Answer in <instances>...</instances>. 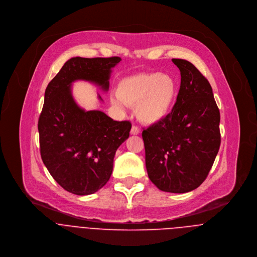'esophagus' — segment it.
<instances>
[{"mask_svg":"<svg viewBox=\"0 0 257 257\" xmlns=\"http://www.w3.org/2000/svg\"><path fill=\"white\" fill-rule=\"evenodd\" d=\"M140 127L138 125H133L132 130H131V134L132 135H139L140 134Z\"/></svg>","mask_w":257,"mask_h":257,"instance_id":"esophagus-1","label":"esophagus"}]
</instances>
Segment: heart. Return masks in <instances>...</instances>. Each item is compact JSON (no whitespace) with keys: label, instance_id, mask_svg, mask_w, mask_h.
I'll list each match as a JSON object with an SVG mask.
<instances>
[{"label":"heart","instance_id":"heart-1","mask_svg":"<svg viewBox=\"0 0 257 257\" xmlns=\"http://www.w3.org/2000/svg\"><path fill=\"white\" fill-rule=\"evenodd\" d=\"M178 91V80L171 74L159 72L124 78L119 81L116 88L120 101L126 105H136L137 116L147 123L158 122L170 112Z\"/></svg>","mask_w":257,"mask_h":257}]
</instances>
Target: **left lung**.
I'll use <instances>...</instances> for the list:
<instances>
[{"instance_id":"left-lung-1","label":"left lung","mask_w":257,"mask_h":257,"mask_svg":"<svg viewBox=\"0 0 257 257\" xmlns=\"http://www.w3.org/2000/svg\"><path fill=\"white\" fill-rule=\"evenodd\" d=\"M181 85L172 111L144 128L146 167L162 191L186 193L207 178L218 154L220 111L207 78L189 61L172 59Z\"/></svg>"}]
</instances>
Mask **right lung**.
I'll use <instances>...</instances> for the list:
<instances>
[{
  "label": "right lung",
  "mask_w": 257,
  "mask_h": 257,
  "mask_svg": "<svg viewBox=\"0 0 257 257\" xmlns=\"http://www.w3.org/2000/svg\"><path fill=\"white\" fill-rule=\"evenodd\" d=\"M120 60L71 58L45 90L38 120L41 158L53 179L72 194L90 195L107 183L115 152L128 138L132 123L81 109L72 97L71 82L87 80L107 90L111 68Z\"/></svg>",
  "instance_id": "obj_1"
}]
</instances>
